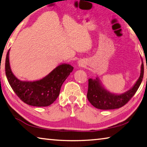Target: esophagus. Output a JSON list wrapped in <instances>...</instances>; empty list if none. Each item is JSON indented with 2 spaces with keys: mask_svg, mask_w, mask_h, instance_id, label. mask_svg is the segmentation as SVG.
I'll use <instances>...</instances> for the list:
<instances>
[{
  "mask_svg": "<svg viewBox=\"0 0 147 147\" xmlns=\"http://www.w3.org/2000/svg\"><path fill=\"white\" fill-rule=\"evenodd\" d=\"M78 63H79V65H82V63H81V62H80V61L78 62Z\"/></svg>",
  "mask_w": 147,
  "mask_h": 147,
  "instance_id": "obj_1",
  "label": "esophagus"
}]
</instances>
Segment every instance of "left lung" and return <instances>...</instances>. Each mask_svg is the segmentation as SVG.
<instances>
[{
  "mask_svg": "<svg viewBox=\"0 0 147 147\" xmlns=\"http://www.w3.org/2000/svg\"><path fill=\"white\" fill-rule=\"evenodd\" d=\"M144 74L143 63L141 64V73L136 84L130 89L122 94L110 93L102 86L98 77L88 80L87 98L92 105L100 109H114L125 105L135 94L143 80Z\"/></svg>",
  "mask_w": 147,
  "mask_h": 147,
  "instance_id": "8db88e82",
  "label": "left lung"
}]
</instances>
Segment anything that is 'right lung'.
I'll use <instances>...</instances> for the list:
<instances>
[{
  "label": "right lung",
  "instance_id": "add662e5",
  "mask_svg": "<svg viewBox=\"0 0 147 147\" xmlns=\"http://www.w3.org/2000/svg\"><path fill=\"white\" fill-rule=\"evenodd\" d=\"M9 52V50L6 58L5 71L9 85L18 97L30 106L45 107L53 104L58 97L62 84L73 71V67L63 63L39 80L22 81L11 70Z\"/></svg>",
  "mask_w": 147,
  "mask_h": 147
}]
</instances>
